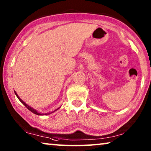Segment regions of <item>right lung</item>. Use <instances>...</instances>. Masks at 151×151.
<instances>
[{
  "label": "right lung",
  "instance_id": "obj_1",
  "mask_svg": "<svg viewBox=\"0 0 151 151\" xmlns=\"http://www.w3.org/2000/svg\"><path fill=\"white\" fill-rule=\"evenodd\" d=\"M14 93H15V94H16V95H17V98L19 99V101H20V102H21V103H22V104H24V105L25 106H26V107H27V108L28 109H29L30 111H31L32 112H33V113H35V114H37V115H42V114H44L39 113V112H37V111H36V110H35V109H33L32 108H31V107H30V106H29V105H27V104L26 103H25L24 101H22L21 100V99H20V97H19V96H18V94H17V93H16V92H15V91H14ZM57 110H55V111H57ZM49 114V113H47V114Z\"/></svg>",
  "mask_w": 151,
  "mask_h": 151
}]
</instances>
